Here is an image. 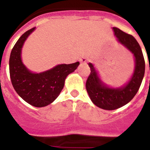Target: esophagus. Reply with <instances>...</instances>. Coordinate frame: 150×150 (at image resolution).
<instances>
[{"label":"esophagus","instance_id":"34e87169","mask_svg":"<svg viewBox=\"0 0 150 150\" xmlns=\"http://www.w3.org/2000/svg\"><path fill=\"white\" fill-rule=\"evenodd\" d=\"M87 60H88V59H86L85 57H82V58H81V59H80V62H87Z\"/></svg>","mask_w":150,"mask_h":150}]
</instances>
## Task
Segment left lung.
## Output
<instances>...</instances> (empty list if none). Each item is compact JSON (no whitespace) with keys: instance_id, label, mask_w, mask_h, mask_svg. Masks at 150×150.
Here are the masks:
<instances>
[{"instance_id":"left-lung-1","label":"left lung","mask_w":150,"mask_h":150,"mask_svg":"<svg viewBox=\"0 0 150 150\" xmlns=\"http://www.w3.org/2000/svg\"><path fill=\"white\" fill-rule=\"evenodd\" d=\"M113 30L118 41L134 56L135 69L132 78L125 86L110 88L100 81L93 65L88 64L91 73L86 81V89L93 104L106 110H114L128 103L137 93L145 72V60L136 39L116 27H113Z\"/></svg>"}]
</instances>
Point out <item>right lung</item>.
I'll use <instances>...</instances> for the list:
<instances>
[{"instance_id": "obj_1", "label": "right lung", "mask_w": 150, "mask_h": 150, "mask_svg": "<svg viewBox=\"0 0 150 150\" xmlns=\"http://www.w3.org/2000/svg\"><path fill=\"white\" fill-rule=\"evenodd\" d=\"M35 28L25 32L13 47L9 61L10 75L13 88L25 102L35 107H44L57 98L64 87L66 78L76 69L79 62L58 65L39 74L28 71L22 62L21 50Z\"/></svg>"}]
</instances>
